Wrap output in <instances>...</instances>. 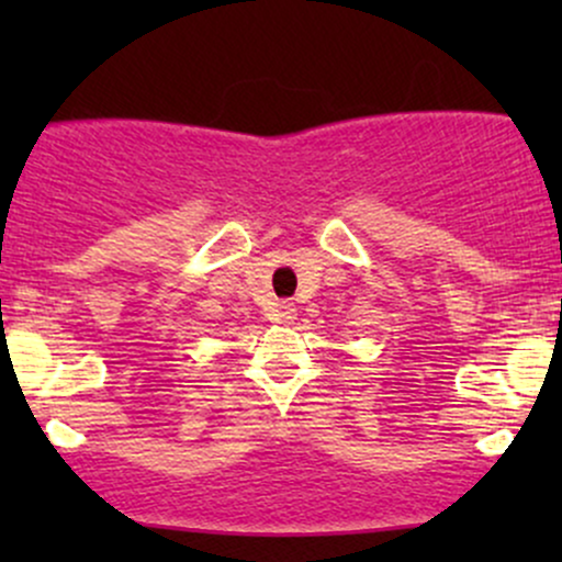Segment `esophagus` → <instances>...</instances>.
<instances>
[{"label": "esophagus", "instance_id": "34e87169", "mask_svg": "<svg viewBox=\"0 0 562 562\" xmlns=\"http://www.w3.org/2000/svg\"><path fill=\"white\" fill-rule=\"evenodd\" d=\"M277 322H282V325H288V322L295 319V306L290 301H280L277 303Z\"/></svg>", "mask_w": 562, "mask_h": 562}]
</instances>
